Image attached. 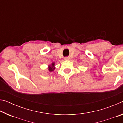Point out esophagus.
I'll use <instances>...</instances> for the list:
<instances>
[{"label": "esophagus", "mask_w": 123, "mask_h": 123, "mask_svg": "<svg viewBox=\"0 0 123 123\" xmlns=\"http://www.w3.org/2000/svg\"><path fill=\"white\" fill-rule=\"evenodd\" d=\"M64 59L65 60H69V57H67H67H64Z\"/></svg>", "instance_id": "34e87169"}]
</instances>
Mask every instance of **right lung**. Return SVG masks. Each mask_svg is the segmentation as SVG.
Instances as JSON below:
<instances>
[{
    "mask_svg": "<svg viewBox=\"0 0 123 123\" xmlns=\"http://www.w3.org/2000/svg\"><path fill=\"white\" fill-rule=\"evenodd\" d=\"M54 63H53L51 64V66H49V68H48V70H49L50 72H53V70H54V69H55V68L54 67Z\"/></svg>",
    "mask_w": 123,
    "mask_h": 123,
    "instance_id": "add662e5",
    "label": "right lung"
}]
</instances>
